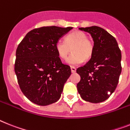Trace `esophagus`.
<instances>
[{
    "label": "esophagus",
    "instance_id": "obj_1",
    "mask_svg": "<svg viewBox=\"0 0 130 130\" xmlns=\"http://www.w3.org/2000/svg\"><path fill=\"white\" fill-rule=\"evenodd\" d=\"M71 73H74L76 72V68L74 67H71Z\"/></svg>",
    "mask_w": 130,
    "mask_h": 130
}]
</instances>
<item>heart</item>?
Returning <instances> with one entry per match:
<instances>
[{
    "label": "heart",
    "instance_id": "heart-1",
    "mask_svg": "<svg viewBox=\"0 0 130 130\" xmlns=\"http://www.w3.org/2000/svg\"><path fill=\"white\" fill-rule=\"evenodd\" d=\"M56 51L61 59H65L71 52L73 53L67 58L66 63L71 66L81 64L84 60L92 57L94 43L87 35L81 31H73L66 36L65 41L59 40L55 44Z\"/></svg>",
    "mask_w": 130,
    "mask_h": 130
}]
</instances>
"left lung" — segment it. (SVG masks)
Returning <instances> with one entry per match:
<instances>
[{"label":"left lung","instance_id":"8db88e82","mask_svg":"<svg viewBox=\"0 0 130 130\" xmlns=\"http://www.w3.org/2000/svg\"><path fill=\"white\" fill-rule=\"evenodd\" d=\"M90 34L94 41L92 57L77 73L80 80L77 90L84 100L99 103L114 92L122 71V54L116 40L103 28L90 26L78 28Z\"/></svg>","mask_w":130,"mask_h":130}]
</instances>
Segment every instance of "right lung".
<instances>
[{
	"label": "right lung",
	"instance_id": "1",
	"mask_svg": "<svg viewBox=\"0 0 130 130\" xmlns=\"http://www.w3.org/2000/svg\"><path fill=\"white\" fill-rule=\"evenodd\" d=\"M72 27L44 26L29 31L16 52L15 73L22 92L40 106L57 102L71 71L64 65L55 44Z\"/></svg>",
	"mask_w": 130,
	"mask_h": 130
}]
</instances>
